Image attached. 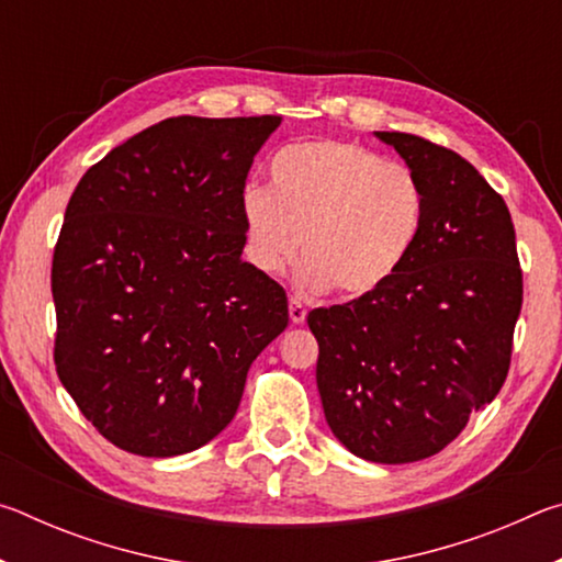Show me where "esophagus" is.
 <instances>
[{
	"label": "esophagus",
	"instance_id": "esophagus-1",
	"mask_svg": "<svg viewBox=\"0 0 562 562\" xmlns=\"http://www.w3.org/2000/svg\"><path fill=\"white\" fill-rule=\"evenodd\" d=\"M304 317H307V310H304V304L297 297H290V319H292V325H302Z\"/></svg>",
	"mask_w": 562,
	"mask_h": 562
}]
</instances>
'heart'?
Wrapping results in <instances>:
<instances>
[{
    "label": "heart",
    "instance_id": "heart-1",
    "mask_svg": "<svg viewBox=\"0 0 562 562\" xmlns=\"http://www.w3.org/2000/svg\"><path fill=\"white\" fill-rule=\"evenodd\" d=\"M247 255L280 272L302 240V280L341 297L392 282L422 237L426 190L414 168L355 140H307L270 160V188L243 193Z\"/></svg>",
    "mask_w": 562,
    "mask_h": 562
}]
</instances>
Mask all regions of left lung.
Returning a JSON list of instances; mask_svg holds the SVG:
<instances>
[{
	"label": "left lung",
	"instance_id": "left-lung-1",
	"mask_svg": "<svg viewBox=\"0 0 562 562\" xmlns=\"http://www.w3.org/2000/svg\"><path fill=\"white\" fill-rule=\"evenodd\" d=\"M416 170L426 221L382 290L307 315L331 434L374 463L446 449L508 376L522 272L508 205L469 160L414 133L379 131Z\"/></svg>",
	"mask_w": 562,
	"mask_h": 562
}]
</instances>
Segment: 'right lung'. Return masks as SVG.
<instances>
[{"label":"right lung","mask_w":562,"mask_h":562,"mask_svg":"<svg viewBox=\"0 0 562 562\" xmlns=\"http://www.w3.org/2000/svg\"><path fill=\"white\" fill-rule=\"evenodd\" d=\"M280 116H176L93 164L52 260L54 364L113 446L168 459L215 439L288 294L243 262V193Z\"/></svg>","instance_id":"right-lung-1"}]
</instances>
